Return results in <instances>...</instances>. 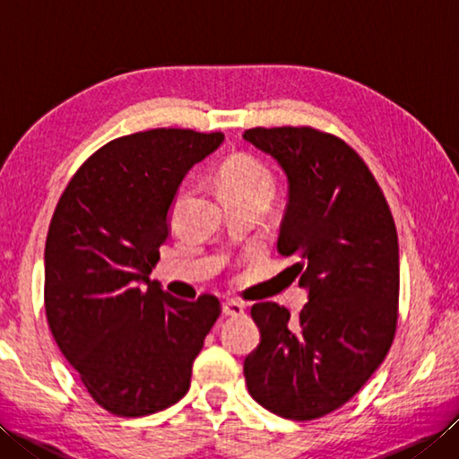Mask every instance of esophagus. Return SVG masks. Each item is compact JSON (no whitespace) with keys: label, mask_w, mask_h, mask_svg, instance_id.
<instances>
[{"label":"esophagus","mask_w":459,"mask_h":459,"mask_svg":"<svg viewBox=\"0 0 459 459\" xmlns=\"http://www.w3.org/2000/svg\"><path fill=\"white\" fill-rule=\"evenodd\" d=\"M242 314H245V306L238 304V301H232V299L222 301V316H227V317H238V316H242Z\"/></svg>","instance_id":"obj_1"}]
</instances>
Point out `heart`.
I'll return each instance as SVG.
<instances>
[{
  "label": "heart",
  "mask_w": 459,
  "mask_h": 459,
  "mask_svg": "<svg viewBox=\"0 0 459 459\" xmlns=\"http://www.w3.org/2000/svg\"><path fill=\"white\" fill-rule=\"evenodd\" d=\"M219 187L222 197H240V195H274V175L266 165L255 158L238 155L222 165L219 173Z\"/></svg>",
  "instance_id": "heart-1"
}]
</instances>
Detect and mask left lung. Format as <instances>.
<instances>
[{
	"instance_id": "left-lung-1",
	"label": "left lung",
	"mask_w": 459,
	"mask_h": 459,
	"mask_svg": "<svg viewBox=\"0 0 459 459\" xmlns=\"http://www.w3.org/2000/svg\"><path fill=\"white\" fill-rule=\"evenodd\" d=\"M248 143L288 178L278 252L294 256L307 304L299 319L274 301L252 306L260 345L245 359L250 396L290 420L351 401L383 363L398 316V237L365 161L314 128H252Z\"/></svg>"
}]
</instances>
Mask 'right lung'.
Here are the masks:
<instances>
[{
    "mask_svg": "<svg viewBox=\"0 0 459 459\" xmlns=\"http://www.w3.org/2000/svg\"><path fill=\"white\" fill-rule=\"evenodd\" d=\"M221 132L158 128L92 153L56 203L45 242L51 333L104 411L135 418L179 403L219 299L185 301L150 274L169 237V211Z\"/></svg>",
    "mask_w": 459,
    "mask_h": 459,
    "instance_id": "1",
    "label": "right lung"
}]
</instances>
